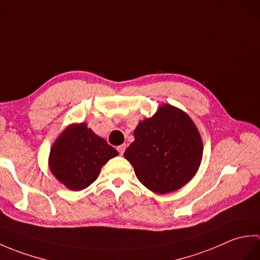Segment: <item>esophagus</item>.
I'll return each instance as SVG.
<instances>
[{
	"label": "esophagus",
	"instance_id": "obj_1",
	"mask_svg": "<svg viewBox=\"0 0 260 260\" xmlns=\"http://www.w3.org/2000/svg\"><path fill=\"white\" fill-rule=\"evenodd\" d=\"M125 150H126V144H121V145L117 146V151L119 152L120 155H123L124 152H125Z\"/></svg>",
	"mask_w": 260,
	"mask_h": 260
}]
</instances>
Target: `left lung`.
<instances>
[{
  "label": "left lung",
  "mask_w": 260,
  "mask_h": 260,
  "mask_svg": "<svg viewBox=\"0 0 260 260\" xmlns=\"http://www.w3.org/2000/svg\"><path fill=\"white\" fill-rule=\"evenodd\" d=\"M134 142L124 153L141 183L157 194L181 189L194 178L203 143L194 121L183 110L164 104L141 120Z\"/></svg>",
  "instance_id": "1"
}]
</instances>
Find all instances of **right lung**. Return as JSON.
<instances>
[{
	"label": "right lung",
	"mask_w": 260,
	"mask_h": 260,
	"mask_svg": "<svg viewBox=\"0 0 260 260\" xmlns=\"http://www.w3.org/2000/svg\"><path fill=\"white\" fill-rule=\"evenodd\" d=\"M117 155L118 152L86 123H75L54 141L48 164L60 183L71 191H81L95 182L104 165Z\"/></svg>",
	"instance_id": "right-lung-1"
}]
</instances>
